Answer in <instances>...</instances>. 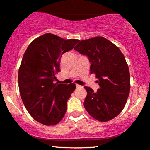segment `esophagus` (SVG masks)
I'll list each match as a JSON object with an SVG mask.
<instances>
[{"label":"esophagus","mask_w":150,"mask_h":150,"mask_svg":"<svg viewBox=\"0 0 150 150\" xmlns=\"http://www.w3.org/2000/svg\"><path fill=\"white\" fill-rule=\"evenodd\" d=\"M76 87H77V88H82V86L80 85H78V84H76Z\"/></svg>","instance_id":"esophagus-1"}]
</instances>
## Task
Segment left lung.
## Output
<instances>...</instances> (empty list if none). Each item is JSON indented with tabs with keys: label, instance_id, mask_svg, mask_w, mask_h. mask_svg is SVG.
I'll use <instances>...</instances> for the list:
<instances>
[{
	"label": "left lung",
	"instance_id": "8db88e82",
	"mask_svg": "<svg viewBox=\"0 0 150 150\" xmlns=\"http://www.w3.org/2000/svg\"><path fill=\"white\" fill-rule=\"evenodd\" d=\"M74 50L88 57L90 73H94L100 86L96 92L87 91L83 105L88 113L100 122L115 117L124 109L130 92V73L119 48L103 37L81 41Z\"/></svg>",
	"mask_w": 150,
	"mask_h": 150
}]
</instances>
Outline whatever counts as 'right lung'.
I'll return each mask as SVG.
<instances>
[{
	"label": "right lung",
	"mask_w": 150,
	"mask_h": 150,
	"mask_svg": "<svg viewBox=\"0 0 150 150\" xmlns=\"http://www.w3.org/2000/svg\"><path fill=\"white\" fill-rule=\"evenodd\" d=\"M79 41L47 33L31 42L25 52L19 69V89L27 111L39 123L55 125L66 113L76 86L55 83V75L60 71L62 54Z\"/></svg>",
	"instance_id": "add662e5"
}]
</instances>
